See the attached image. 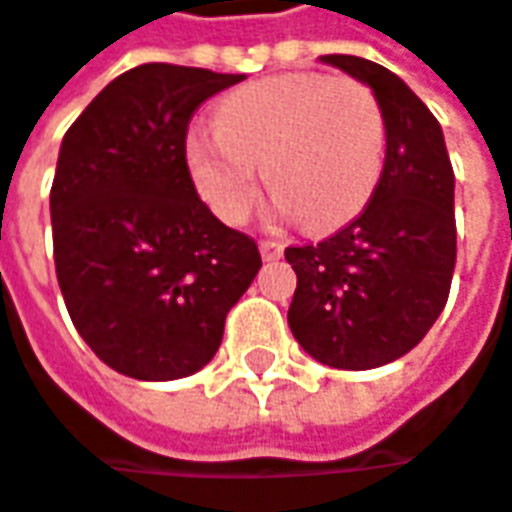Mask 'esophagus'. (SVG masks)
I'll use <instances>...</instances> for the list:
<instances>
[{"label":"esophagus","mask_w":512,"mask_h":512,"mask_svg":"<svg viewBox=\"0 0 512 512\" xmlns=\"http://www.w3.org/2000/svg\"><path fill=\"white\" fill-rule=\"evenodd\" d=\"M281 255H284V243H278V240H260V257L263 260H278Z\"/></svg>","instance_id":"esophagus-1"}]
</instances>
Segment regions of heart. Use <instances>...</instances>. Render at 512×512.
I'll return each mask as SVG.
<instances>
[{
    "mask_svg": "<svg viewBox=\"0 0 512 512\" xmlns=\"http://www.w3.org/2000/svg\"><path fill=\"white\" fill-rule=\"evenodd\" d=\"M385 153L374 92L356 80L295 72L234 89L214 130L185 138V162L208 208L237 226L260 199V167L275 205L307 228L342 226L371 199Z\"/></svg>",
    "mask_w": 512,
    "mask_h": 512,
    "instance_id": "heart-1",
    "label": "heart"
}]
</instances>
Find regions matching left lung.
<instances>
[{
  "mask_svg": "<svg viewBox=\"0 0 512 512\" xmlns=\"http://www.w3.org/2000/svg\"><path fill=\"white\" fill-rule=\"evenodd\" d=\"M321 63L371 86L385 165L365 211L316 246H289V330L313 359L368 371L406 356L446 307L455 272V173L443 130L406 83L353 54Z\"/></svg>",
  "mask_w": 512,
  "mask_h": 512,
  "instance_id": "1",
  "label": "left lung"
}]
</instances>
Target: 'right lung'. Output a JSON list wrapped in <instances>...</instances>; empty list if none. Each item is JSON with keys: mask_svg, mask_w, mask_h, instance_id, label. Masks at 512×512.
<instances>
[{"mask_svg": "<svg viewBox=\"0 0 512 512\" xmlns=\"http://www.w3.org/2000/svg\"><path fill=\"white\" fill-rule=\"evenodd\" d=\"M243 75L144 63L118 75L60 144L54 266L83 342L144 382L205 368L255 281L252 237L223 226L185 162L196 106Z\"/></svg>", "mask_w": 512, "mask_h": 512, "instance_id": "add662e5", "label": "right lung"}]
</instances>
